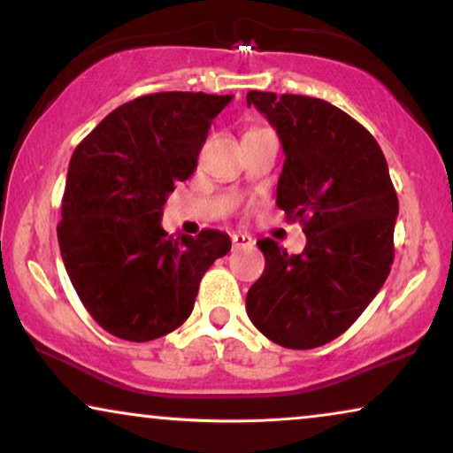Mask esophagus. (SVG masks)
<instances>
[{
	"label": "esophagus",
	"mask_w": 453,
	"mask_h": 453,
	"mask_svg": "<svg viewBox=\"0 0 453 453\" xmlns=\"http://www.w3.org/2000/svg\"><path fill=\"white\" fill-rule=\"evenodd\" d=\"M231 239H233V250H239V247H253V243H256L250 234H243V233H234Z\"/></svg>",
	"instance_id": "obj_1"
}]
</instances>
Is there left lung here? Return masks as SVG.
<instances>
[{
    "mask_svg": "<svg viewBox=\"0 0 453 453\" xmlns=\"http://www.w3.org/2000/svg\"><path fill=\"white\" fill-rule=\"evenodd\" d=\"M247 107L280 138L276 206L307 234L299 256L257 241L265 268L247 293V315L284 349H318L349 330L386 282L398 196L380 144L344 111L259 90L247 92Z\"/></svg>",
    "mask_w": 453,
    "mask_h": 453,
    "instance_id": "left-lung-1",
    "label": "left lung"
}]
</instances>
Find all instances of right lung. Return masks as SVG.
<instances>
[{"mask_svg":"<svg viewBox=\"0 0 453 453\" xmlns=\"http://www.w3.org/2000/svg\"><path fill=\"white\" fill-rule=\"evenodd\" d=\"M233 95L157 92L117 107L67 166L58 239L76 293L103 330L148 342L177 330L202 276L226 256L220 231L173 237L166 197L196 171L212 119Z\"/></svg>","mask_w":453,"mask_h":453,"instance_id":"right-lung-1","label":"right lung"}]
</instances>
